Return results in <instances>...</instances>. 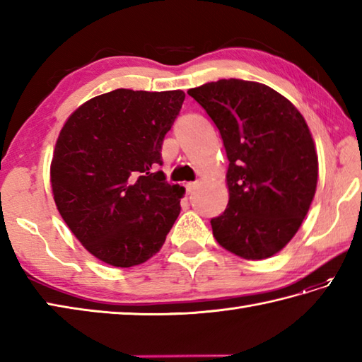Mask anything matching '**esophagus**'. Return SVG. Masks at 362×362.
Here are the masks:
<instances>
[{"mask_svg": "<svg viewBox=\"0 0 362 362\" xmlns=\"http://www.w3.org/2000/svg\"><path fill=\"white\" fill-rule=\"evenodd\" d=\"M197 187H199V182H189V183H187V185H185L187 193H188V194H193Z\"/></svg>", "mask_w": 362, "mask_h": 362, "instance_id": "34e87169", "label": "esophagus"}]
</instances>
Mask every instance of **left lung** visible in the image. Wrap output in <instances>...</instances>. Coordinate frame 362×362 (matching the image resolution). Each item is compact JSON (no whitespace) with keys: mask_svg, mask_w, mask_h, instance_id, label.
<instances>
[{"mask_svg":"<svg viewBox=\"0 0 362 362\" xmlns=\"http://www.w3.org/2000/svg\"><path fill=\"white\" fill-rule=\"evenodd\" d=\"M224 143L228 204L211 219L213 236L244 259H264L286 245L316 194L319 161L302 113L259 82L221 79L189 88Z\"/></svg>","mask_w":362,"mask_h":362,"instance_id":"1","label":"left lung"}]
</instances>
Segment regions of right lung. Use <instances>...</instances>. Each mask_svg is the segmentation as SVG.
Segmentation results:
<instances>
[{
  "mask_svg": "<svg viewBox=\"0 0 362 362\" xmlns=\"http://www.w3.org/2000/svg\"><path fill=\"white\" fill-rule=\"evenodd\" d=\"M185 93L118 88L76 109L57 136L51 188L60 216L91 255L115 267L165 244L185 188L156 168Z\"/></svg>",
  "mask_w": 362,
  "mask_h": 362,
  "instance_id": "obj_1",
  "label": "right lung"
}]
</instances>
